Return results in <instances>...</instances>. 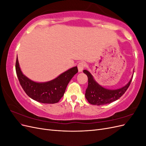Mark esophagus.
I'll use <instances>...</instances> for the list:
<instances>
[{
	"label": "esophagus",
	"mask_w": 146,
	"mask_h": 146,
	"mask_svg": "<svg viewBox=\"0 0 146 146\" xmlns=\"http://www.w3.org/2000/svg\"><path fill=\"white\" fill-rule=\"evenodd\" d=\"M86 66V63H84V62H80L77 65V67H78V72H82V70H83V69L85 68Z\"/></svg>",
	"instance_id": "obj_1"
}]
</instances>
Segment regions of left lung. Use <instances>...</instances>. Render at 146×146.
I'll return each mask as SVG.
<instances>
[{"mask_svg":"<svg viewBox=\"0 0 146 146\" xmlns=\"http://www.w3.org/2000/svg\"><path fill=\"white\" fill-rule=\"evenodd\" d=\"M83 72L86 75L88 78V85L85 92V98L88 102L94 105H106L119 99L129 87L133 76V74L130 81L124 86L116 90H110L99 85L88 70H83Z\"/></svg>","mask_w":146,"mask_h":146,"instance_id":"obj_1","label":"left lung"}]
</instances>
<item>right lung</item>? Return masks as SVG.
<instances>
[{
    "label": "right lung",
    "instance_id": "right-lung-1",
    "mask_svg": "<svg viewBox=\"0 0 146 146\" xmlns=\"http://www.w3.org/2000/svg\"><path fill=\"white\" fill-rule=\"evenodd\" d=\"M16 71L22 88L31 99L42 104H55L63 96L69 82L78 72V69L75 66L61 74L54 80L36 82L30 80L21 71L17 56Z\"/></svg>",
    "mask_w": 146,
    "mask_h": 146
}]
</instances>
